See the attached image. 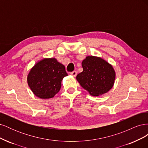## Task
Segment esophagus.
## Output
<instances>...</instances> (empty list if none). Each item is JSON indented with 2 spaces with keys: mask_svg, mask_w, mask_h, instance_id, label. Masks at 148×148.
Wrapping results in <instances>:
<instances>
[{
  "mask_svg": "<svg viewBox=\"0 0 148 148\" xmlns=\"http://www.w3.org/2000/svg\"><path fill=\"white\" fill-rule=\"evenodd\" d=\"M70 75H72L73 77H75L76 76H77V71H72V72H71V73H70Z\"/></svg>",
  "mask_w": 148,
  "mask_h": 148,
  "instance_id": "esophagus-1",
  "label": "esophagus"
}]
</instances>
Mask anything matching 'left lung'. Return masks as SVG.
Segmentation results:
<instances>
[{
	"label": "left lung",
	"instance_id": "left-lung-1",
	"mask_svg": "<svg viewBox=\"0 0 148 148\" xmlns=\"http://www.w3.org/2000/svg\"><path fill=\"white\" fill-rule=\"evenodd\" d=\"M82 65L83 71L77 75V80L90 95L99 96L113 87L115 71L112 65L99 57L87 56Z\"/></svg>",
	"mask_w": 148,
	"mask_h": 148
}]
</instances>
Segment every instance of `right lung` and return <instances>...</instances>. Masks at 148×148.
Returning <instances> with one entry per match:
<instances>
[{
	"label": "right lung",
	"instance_id": "right-lung-1",
	"mask_svg": "<svg viewBox=\"0 0 148 148\" xmlns=\"http://www.w3.org/2000/svg\"><path fill=\"white\" fill-rule=\"evenodd\" d=\"M67 75L65 66L56 59L44 58L31 69L27 82L36 96L50 99L60 91L62 80Z\"/></svg>",
	"mask_w": 148,
	"mask_h": 148
}]
</instances>
